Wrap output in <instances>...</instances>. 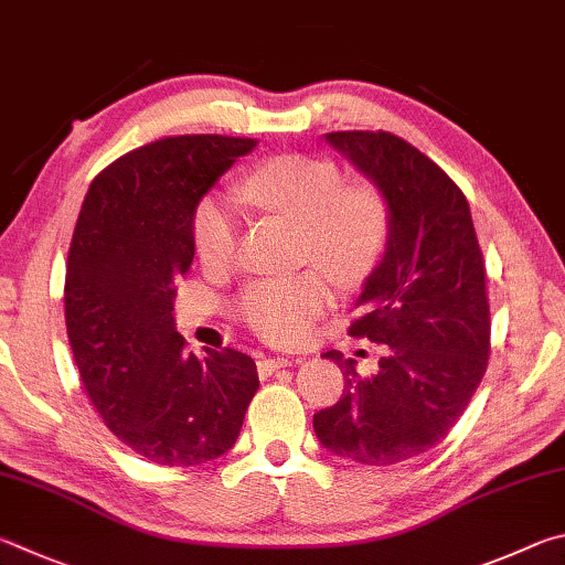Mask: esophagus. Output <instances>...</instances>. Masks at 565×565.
Wrapping results in <instances>:
<instances>
[{"label": "esophagus", "instance_id": "34e87169", "mask_svg": "<svg viewBox=\"0 0 565 565\" xmlns=\"http://www.w3.org/2000/svg\"><path fill=\"white\" fill-rule=\"evenodd\" d=\"M290 364H292L290 358H260L257 360V372H260V377H267V374H273L280 367H290Z\"/></svg>", "mask_w": 565, "mask_h": 565}]
</instances>
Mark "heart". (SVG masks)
<instances>
[{"mask_svg": "<svg viewBox=\"0 0 565 565\" xmlns=\"http://www.w3.org/2000/svg\"><path fill=\"white\" fill-rule=\"evenodd\" d=\"M241 201L280 215L300 227L302 255L332 280L354 285L367 275L387 235V207L370 185H344L338 163L315 156H277L247 173ZM191 235L198 260L225 265L235 253L237 211L223 195H205L195 205ZM332 300L330 280L318 270L263 277L245 285L235 312L257 338L298 344Z\"/></svg>", "mask_w": 565, "mask_h": 565, "instance_id": "b5f03b06", "label": "heart"}]
</instances>
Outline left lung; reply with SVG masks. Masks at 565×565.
Returning <instances> with one entry per match:
<instances>
[{"label": "left lung", "mask_w": 565, "mask_h": 565, "mask_svg": "<svg viewBox=\"0 0 565 565\" xmlns=\"http://www.w3.org/2000/svg\"><path fill=\"white\" fill-rule=\"evenodd\" d=\"M374 183L387 205V241L362 285L354 338L387 344L380 370L362 377L338 350L344 392L312 417L334 457L392 467L447 437L487 372L489 300L483 257L459 185L399 136L324 134Z\"/></svg>", "instance_id": "left-lung-1"}]
</instances>
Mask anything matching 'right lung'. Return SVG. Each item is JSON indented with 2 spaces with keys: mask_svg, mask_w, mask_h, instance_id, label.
I'll use <instances>...</instances> for the list:
<instances>
[{
  "mask_svg": "<svg viewBox=\"0 0 565 565\" xmlns=\"http://www.w3.org/2000/svg\"><path fill=\"white\" fill-rule=\"evenodd\" d=\"M253 138L175 136L98 173L68 247L64 315L88 399L126 447L161 467L223 457L260 387L237 350L185 352L178 277L191 270L195 205Z\"/></svg>",
  "mask_w": 565,
  "mask_h": 565,
  "instance_id": "obj_1",
  "label": "right lung"
}]
</instances>
